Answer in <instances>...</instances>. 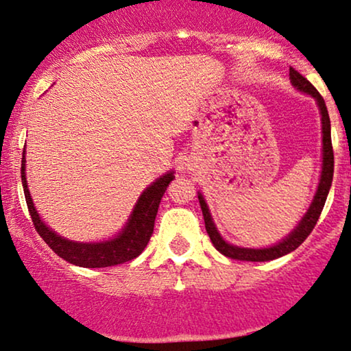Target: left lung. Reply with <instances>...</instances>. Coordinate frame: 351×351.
Listing matches in <instances>:
<instances>
[{
  "label": "left lung",
  "mask_w": 351,
  "mask_h": 351,
  "mask_svg": "<svg viewBox=\"0 0 351 351\" xmlns=\"http://www.w3.org/2000/svg\"><path fill=\"white\" fill-rule=\"evenodd\" d=\"M289 78H291L292 86L298 90L300 93H305V95H310L313 99L316 101L317 109H319L321 114V127H322V165H321V176L319 183H317V189L315 197H313L310 207H308L306 213L303 215L300 221L293 230L289 232V234L284 237L282 241H279L278 244L271 247H263V249H250V247H239L232 245L230 242L223 239V236L219 234V231L215 226L212 215H210L208 205L205 202L204 195L199 194V204L200 208H202L204 221H205V230H207L210 241L215 249H217L219 254L232 260H241V261H269L274 258H279V256H284L291 254L297 249L298 245L302 244L303 241L310 236V232L315 228V224L319 218V215L324 208L326 199H328L330 184H332V176H334V151H332V139H330V120L328 114V107H326V102L322 99V96L317 93L315 86L311 85L310 82L306 80L303 75L297 72L295 69H289Z\"/></svg>",
  "instance_id": "left-lung-1"
}]
</instances>
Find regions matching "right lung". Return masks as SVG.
<instances>
[{
  "mask_svg": "<svg viewBox=\"0 0 351 351\" xmlns=\"http://www.w3.org/2000/svg\"><path fill=\"white\" fill-rule=\"evenodd\" d=\"M25 162V149H23L21 167L22 186L36 232L43 237V241L53 249L54 254H58L60 258L69 263L82 266V268H106V266H115L136 258L146 249L147 242L151 239L162 195L165 194L170 181L175 178L173 175L175 171L170 170L149 184L139 195L128 221L125 223V226L117 236L99 242H78L65 239L49 226H46V223L41 219L34 200H32L29 186H27Z\"/></svg>",
  "mask_w": 351,
  "mask_h": 351,
  "instance_id": "obj_1",
  "label": "right lung"
}]
</instances>
